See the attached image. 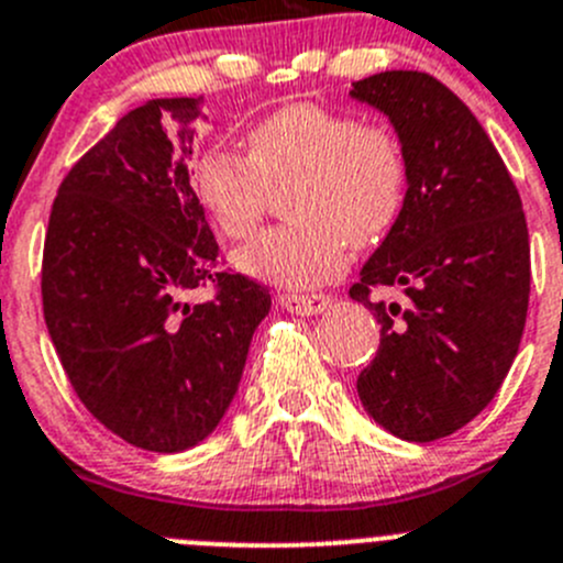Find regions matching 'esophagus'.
Instances as JSON below:
<instances>
[{
  "instance_id": "34e87169",
  "label": "esophagus",
  "mask_w": 563,
  "mask_h": 563,
  "mask_svg": "<svg viewBox=\"0 0 563 563\" xmlns=\"http://www.w3.org/2000/svg\"><path fill=\"white\" fill-rule=\"evenodd\" d=\"M277 302H280L286 311L291 313H299V317H317V313L328 311L330 299L324 297V294H311V297H302V294H280L277 297Z\"/></svg>"
}]
</instances>
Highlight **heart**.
<instances>
[{"instance_id": "obj_1", "label": "heart", "mask_w": 563, "mask_h": 563, "mask_svg": "<svg viewBox=\"0 0 563 563\" xmlns=\"http://www.w3.org/2000/svg\"><path fill=\"white\" fill-rule=\"evenodd\" d=\"M246 157L208 146L188 180L199 208L230 241L255 233L269 188L288 194L294 224L272 228L235 252V266L261 283L306 291L346 269L353 246L375 244L400 219L408 161L383 124L317 102H291L257 119L244 135Z\"/></svg>"}]
</instances>
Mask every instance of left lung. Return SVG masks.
<instances>
[{"label":"left lung","mask_w":563,"mask_h":563,"mask_svg":"<svg viewBox=\"0 0 563 563\" xmlns=\"http://www.w3.org/2000/svg\"><path fill=\"white\" fill-rule=\"evenodd\" d=\"M350 97L386 115L408 161L400 219L350 288L380 322L358 397L397 439H444L495 400L517 358L530 294L522 199L486 130L435 77L380 71ZM375 287L407 299L375 300Z\"/></svg>","instance_id":"1"}]
</instances>
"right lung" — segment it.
Segmentation results:
<instances>
[{"label":"right lung","mask_w":563,"mask_h":563,"mask_svg":"<svg viewBox=\"0 0 563 563\" xmlns=\"http://www.w3.org/2000/svg\"><path fill=\"white\" fill-rule=\"evenodd\" d=\"M202 97L150 99L71 166L44 241V319L82 406L119 439L180 453L239 391L272 297L217 272L219 244L188 180ZM205 282L218 297L187 294Z\"/></svg>","instance_id":"right-lung-1"}]
</instances>
